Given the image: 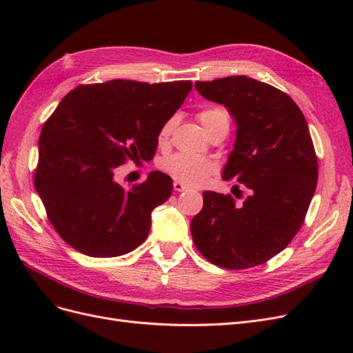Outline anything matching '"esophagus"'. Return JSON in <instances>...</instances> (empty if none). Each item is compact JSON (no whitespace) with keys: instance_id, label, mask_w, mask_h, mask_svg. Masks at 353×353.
<instances>
[{"instance_id":"esophagus-1","label":"esophagus","mask_w":353,"mask_h":353,"mask_svg":"<svg viewBox=\"0 0 353 353\" xmlns=\"http://www.w3.org/2000/svg\"><path fill=\"white\" fill-rule=\"evenodd\" d=\"M174 190L175 191H184V190H187V185L181 183V181H174Z\"/></svg>"}]
</instances>
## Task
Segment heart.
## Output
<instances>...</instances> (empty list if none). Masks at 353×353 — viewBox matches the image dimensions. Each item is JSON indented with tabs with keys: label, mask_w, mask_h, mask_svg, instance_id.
<instances>
[{
	"label": "heart",
	"mask_w": 353,
	"mask_h": 353,
	"mask_svg": "<svg viewBox=\"0 0 353 353\" xmlns=\"http://www.w3.org/2000/svg\"><path fill=\"white\" fill-rule=\"evenodd\" d=\"M199 121L208 132L213 126L219 123H230V114L223 108H208L199 113ZM174 125L175 119H169L160 128L157 137L160 145H165L168 143L170 134H172ZM160 166L174 179L188 185L201 184L215 170V165L209 159L185 153H176L166 157Z\"/></svg>",
	"instance_id": "b5f03b06"
}]
</instances>
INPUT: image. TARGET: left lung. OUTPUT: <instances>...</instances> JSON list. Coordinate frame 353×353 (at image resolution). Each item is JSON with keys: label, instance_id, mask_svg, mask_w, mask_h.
Here are the masks:
<instances>
[{"label": "left lung", "instance_id": "obj_1", "mask_svg": "<svg viewBox=\"0 0 353 353\" xmlns=\"http://www.w3.org/2000/svg\"><path fill=\"white\" fill-rule=\"evenodd\" d=\"M209 101L223 104L237 135L222 178L249 190L243 203L231 194L203 193L191 221L197 250L221 268L245 270L284 250L301 230L314 197L318 160L302 110L272 85L249 77L197 81ZM232 187V193L239 196Z\"/></svg>", "mask_w": 353, "mask_h": 353}]
</instances>
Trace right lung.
Instances as JSON below:
<instances>
[{"label":"right lung","mask_w":353,"mask_h":353,"mask_svg":"<svg viewBox=\"0 0 353 353\" xmlns=\"http://www.w3.org/2000/svg\"><path fill=\"white\" fill-rule=\"evenodd\" d=\"M191 88V81L79 85L42 126L35 188L51 225L74 250L113 258L147 239L152 212L170 197L172 178L153 170L128 190L114 172L128 160L150 162L160 128Z\"/></svg>","instance_id":"right-lung-1"}]
</instances>
